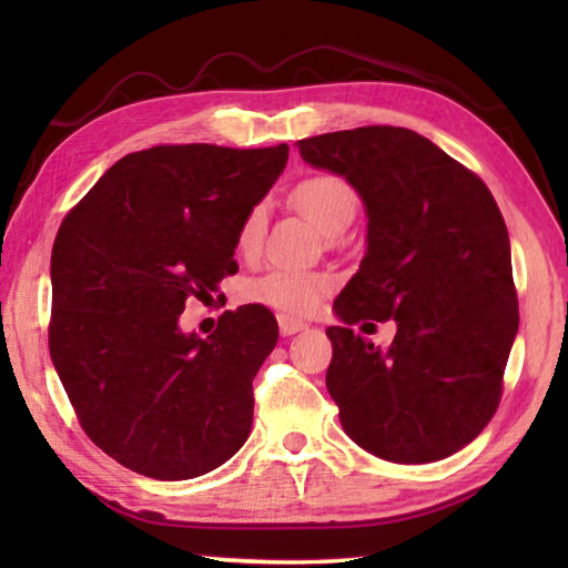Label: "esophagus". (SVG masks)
I'll use <instances>...</instances> for the list:
<instances>
[{
	"label": "esophagus",
	"mask_w": 568,
	"mask_h": 568,
	"mask_svg": "<svg viewBox=\"0 0 568 568\" xmlns=\"http://www.w3.org/2000/svg\"><path fill=\"white\" fill-rule=\"evenodd\" d=\"M277 328H281V335H295L307 328V323L297 321V318H291V315H277Z\"/></svg>",
	"instance_id": "esophagus-1"
}]
</instances>
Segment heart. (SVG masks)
<instances>
[{
  "instance_id": "heart-1",
  "label": "heart",
  "mask_w": 568,
  "mask_h": 568,
  "mask_svg": "<svg viewBox=\"0 0 568 568\" xmlns=\"http://www.w3.org/2000/svg\"><path fill=\"white\" fill-rule=\"evenodd\" d=\"M293 203L323 235H335L355 217V192L348 182L335 175H313L293 190ZM265 233V207L255 205L237 230V253L255 255ZM333 291V277L325 273L297 271V267H271L247 285V297L291 315H311L323 297Z\"/></svg>"
}]
</instances>
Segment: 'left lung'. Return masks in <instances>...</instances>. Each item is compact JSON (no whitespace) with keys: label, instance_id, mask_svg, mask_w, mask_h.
Returning a JSON list of instances; mask_svg holds the SVG:
<instances>
[{"label":"left lung","instance_id":"left-lung-1","mask_svg":"<svg viewBox=\"0 0 568 568\" xmlns=\"http://www.w3.org/2000/svg\"><path fill=\"white\" fill-rule=\"evenodd\" d=\"M311 168L363 200L365 255L333 311L325 386L341 426L368 454L430 464L468 446L498 408L518 305L508 230L488 187L406 128L297 142ZM397 321L381 349L353 322Z\"/></svg>","mask_w":568,"mask_h":568}]
</instances>
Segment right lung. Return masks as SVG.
I'll return each mask as SVG.
<instances>
[{
  "mask_svg": "<svg viewBox=\"0 0 568 568\" xmlns=\"http://www.w3.org/2000/svg\"><path fill=\"white\" fill-rule=\"evenodd\" d=\"M285 162L287 145L132 152L64 217L50 353L84 434L118 464L185 480L247 440L253 378L277 343L273 313L240 305L207 338L182 331L180 313L237 271V230Z\"/></svg>",
  "mask_w": 568,
  "mask_h": 568,
  "instance_id": "1",
  "label": "right lung"
}]
</instances>
